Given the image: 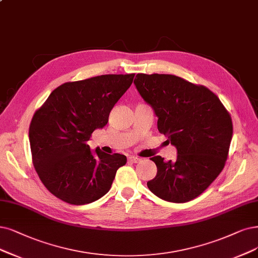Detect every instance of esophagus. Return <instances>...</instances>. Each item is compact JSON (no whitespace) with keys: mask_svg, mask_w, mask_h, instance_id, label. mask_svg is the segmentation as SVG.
I'll return each instance as SVG.
<instances>
[{"mask_svg":"<svg viewBox=\"0 0 258 258\" xmlns=\"http://www.w3.org/2000/svg\"><path fill=\"white\" fill-rule=\"evenodd\" d=\"M128 160H131L132 163H139V161L141 160V158L137 157V156H130L128 157Z\"/></svg>","mask_w":258,"mask_h":258,"instance_id":"34e87169","label":"esophagus"}]
</instances>
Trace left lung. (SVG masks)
Segmentation results:
<instances>
[{
  "mask_svg": "<svg viewBox=\"0 0 258 258\" xmlns=\"http://www.w3.org/2000/svg\"><path fill=\"white\" fill-rule=\"evenodd\" d=\"M134 84L158 117L159 133L177 149L174 161L151 158L157 174L147 185L165 201H191L224 168L233 136L231 114L205 86L175 75L139 73Z\"/></svg>",
  "mask_w": 258,
  "mask_h": 258,
  "instance_id": "obj_1",
  "label": "left lung"
}]
</instances>
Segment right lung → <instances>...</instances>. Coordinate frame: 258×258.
Listing matches in <instances>:
<instances>
[{
    "label": "right lung",
    "instance_id": "right-lung-1",
    "mask_svg": "<svg viewBox=\"0 0 258 258\" xmlns=\"http://www.w3.org/2000/svg\"><path fill=\"white\" fill-rule=\"evenodd\" d=\"M135 74H105L68 82L54 89L31 121L33 165L42 184L61 201L84 205L97 201L111 187L126 156L93 155L87 141L108 122L109 112Z\"/></svg>",
    "mask_w": 258,
    "mask_h": 258
}]
</instances>
